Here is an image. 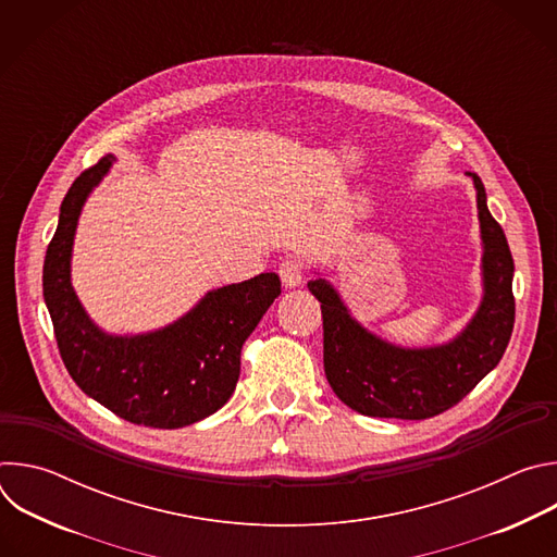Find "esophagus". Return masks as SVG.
<instances>
[{
	"label": "esophagus",
	"mask_w": 557,
	"mask_h": 557,
	"mask_svg": "<svg viewBox=\"0 0 557 557\" xmlns=\"http://www.w3.org/2000/svg\"><path fill=\"white\" fill-rule=\"evenodd\" d=\"M280 277H282V284L286 288H295L301 284L304 280V264L301 260L297 258H286L282 264H280Z\"/></svg>",
	"instance_id": "34e87169"
}]
</instances>
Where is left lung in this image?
Returning a JSON list of instances; mask_svg holds the SVG:
<instances>
[{"mask_svg":"<svg viewBox=\"0 0 557 557\" xmlns=\"http://www.w3.org/2000/svg\"><path fill=\"white\" fill-rule=\"evenodd\" d=\"M481 222L483 297L471 320L449 342L399 346L368 331L339 290L317 273L308 290L322 301L324 370L333 392L355 412L376 419L421 421L436 417L503 359L513 331V258L503 226L487 209L481 178L467 172Z\"/></svg>","mask_w":557,"mask_h":557,"instance_id":"8db88e82","label":"left lung"}]
</instances>
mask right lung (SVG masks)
<instances>
[{"label":"right lung","mask_w":557,"mask_h":557,"mask_svg":"<svg viewBox=\"0 0 557 557\" xmlns=\"http://www.w3.org/2000/svg\"><path fill=\"white\" fill-rule=\"evenodd\" d=\"M112 153L67 189L44 260V299L61 359L90 399L116 417L178 430L218 412L240 376V352L282 293L275 273L207 290L176 322L138 335L95 324L72 286V247L86 200L110 174Z\"/></svg>","instance_id":"1"}]
</instances>
